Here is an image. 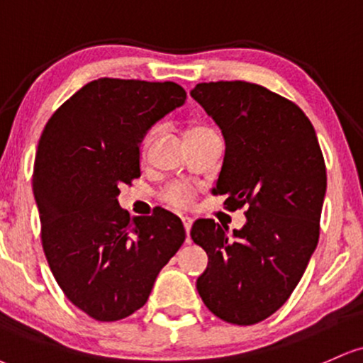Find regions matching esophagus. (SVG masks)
I'll use <instances>...</instances> for the list:
<instances>
[{
    "label": "esophagus",
    "instance_id": "34e87169",
    "mask_svg": "<svg viewBox=\"0 0 363 363\" xmlns=\"http://www.w3.org/2000/svg\"><path fill=\"white\" fill-rule=\"evenodd\" d=\"M182 222H183V227H185V232H186V235H190V230H191V223H194V220H191L190 217H182Z\"/></svg>",
    "mask_w": 363,
    "mask_h": 363
}]
</instances>
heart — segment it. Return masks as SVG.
<instances>
[{
  "instance_id": "obj_1",
  "label": "heart",
  "mask_w": 363,
  "mask_h": 363,
  "mask_svg": "<svg viewBox=\"0 0 363 363\" xmlns=\"http://www.w3.org/2000/svg\"><path fill=\"white\" fill-rule=\"evenodd\" d=\"M202 131H205V129L191 128L186 133H202ZM150 141H151V133H147L145 140H143V147L150 145ZM164 200H167L172 207L186 208L190 207L191 202H194V189H191L190 185H186V183H174V185H172L169 189H167V191H164Z\"/></svg>"
}]
</instances>
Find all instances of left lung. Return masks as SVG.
Here are the masks:
<instances>
[{
	"instance_id": "8db88e82",
	"label": "left lung",
	"mask_w": 363,
	"mask_h": 363,
	"mask_svg": "<svg viewBox=\"0 0 363 363\" xmlns=\"http://www.w3.org/2000/svg\"><path fill=\"white\" fill-rule=\"evenodd\" d=\"M190 96L216 121L225 155L216 195L247 207L242 229L199 218L191 239L208 256L196 279L213 315L254 325L284 305L320 237L326 169L315 128L296 104L244 80L196 84Z\"/></svg>"
}]
</instances>
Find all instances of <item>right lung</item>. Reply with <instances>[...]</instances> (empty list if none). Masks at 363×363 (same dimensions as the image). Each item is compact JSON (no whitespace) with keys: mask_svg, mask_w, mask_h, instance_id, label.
<instances>
[{"mask_svg":"<svg viewBox=\"0 0 363 363\" xmlns=\"http://www.w3.org/2000/svg\"><path fill=\"white\" fill-rule=\"evenodd\" d=\"M185 101L174 82L104 77L75 92L43 129L33 195L45 256L65 296L94 320L140 310L185 240L174 213L131 218L118 200L121 186L141 177L146 133Z\"/></svg>","mask_w":363,"mask_h":363,"instance_id":"1","label":"right lung"}]
</instances>
